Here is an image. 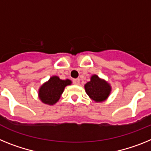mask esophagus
Here are the masks:
<instances>
[{"label":"esophagus","instance_id":"esophagus-1","mask_svg":"<svg viewBox=\"0 0 151 151\" xmlns=\"http://www.w3.org/2000/svg\"><path fill=\"white\" fill-rule=\"evenodd\" d=\"M73 83L75 85H78L80 83V79L79 78H77V79L73 80Z\"/></svg>","mask_w":151,"mask_h":151}]
</instances>
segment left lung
I'll return each mask as SVG.
<instances>
[{
    "mask_svg": "<svg viewBox=\"0 0 151 151\" xmlns=\"http://www.w3.org/2000/svg\"><path fill=\"white\" fill-rule=\"evenodd\" d=\"M85 90L91 99L96 102H102L106 99L111 91L109 84L99 79L97 75L91 77L90 81L85 84Z\"/></svg>",
    "mask_w": 151,
    "mask_h": 151,
    "instance_id": "8db88e82",
    "label": "left lung"
}]
</instances>
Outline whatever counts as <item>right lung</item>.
Masks as SVG:
<instances>
[{"instance_id": "right-lung-1", "label": "right lung", "mask_w": 151, "mask_h": 151, "mask_svg": "<svg viewBox=\"0 0 151 151\" xmlns=\"http://www.w3.org/2000/svg\"><path fill=\"white\" fill-rule=\"evenodd\" d=\"M70 83L71 81L70 80L64 81L57 76L52 77L47 83H44L39 89V98L45 104H55L60 99L65 86Z\"/></svg>"}]
</instances>
